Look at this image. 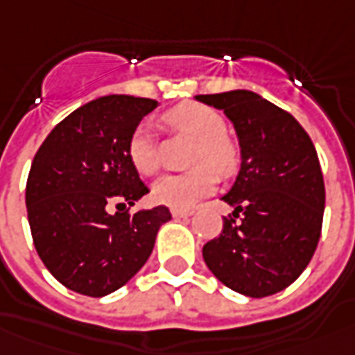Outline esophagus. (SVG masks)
<instances>
[{
	"instance_id": "34e87169",
	"label": "esophagus",
	"mask_w": 355,
	"mask_h": 355,
	"mask_svg": "<svg viewBox=\"0 0 355 355\" xmlns=\"http://www.w3.org/2000/svg\"><path fill=\"white\" fill-rule=\"evenodd\" d=\"M193 212H195L193 209H172V216L173 218H187Z\"/></svg>"
}]
</instances>
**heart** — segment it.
<instances>
[{
  "label": "heart",
  "mask_w": 355,
  "mask_h": 355,
  "mask_svg": "<svg viewBox=\"0 0 355 355\" xmlns=\"http://www.w3.org/2000/svg\"><path fill=\"white\" fill-rule=\"evenodd\" d=\"M164 123L191 137V166H197L185 173H168L153 185L154 201L172 207L189 209L201 197L209 195L216 185V173L230 178L239 168L238 145L226 135V121L214 107L185 102L164 116ZM127 156L141 175H154L160 168L156 139L150 125H139L129 137Z\"/></svg>",
  "instance_id": "1"
}]
</instances>
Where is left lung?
<instances>
[{
  "mask_svg": "<svg viewBox=\"0 0 355 355\" xmlns=\"http://www.w3.org/2000/svg\"><path fill=\"white\" fill-rule=\"evenodd\" d=\"M195 98L224 110L241 148L238 178L222 197L234 218H224L218 238L205 243L202 259L238 294L282 292L309 265L321 238L324 182L317 150L292 114L251 90Z\"/></svg>",
  "mask_w": 355,
  "mask_h": 355,
  "instance_id": "obj_1",
  "label": "left lung"
}]
</instances>
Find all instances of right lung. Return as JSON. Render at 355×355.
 Segmentation results:
<instances>
[{
  "instance_id": "1",
  "label": "right lung",
  "mask_w": 355,
  "mask_h": 355,
  "mask_svg": "<svg viewBox=\"0 0 355 355\" xmlns=\"http://www.w3.org/2000/svg\"><path fill=\"white\" fill-rule=\"evenodd\" d=\"M156 106L125 94L92 100L53 127L34 156L26 180L34 248L53 278L77 294L102 297L127 284L172 218L164 205L129 212L148 187L127 143Z\"/></svg>"
}]
</instances>
